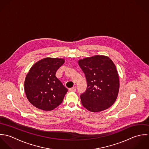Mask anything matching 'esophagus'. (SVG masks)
I'll use <instances>...</instances> for the list:
<instances>
[{
    "instance_id": "esophagus-1",
    "label": "esophagus",
    "mask_w": 149,
    "mask_h": 149,
    "mask_svg": "<svg viewBox=\"0 0 149 149\" xmlns=\"http://www.w3.org/2000/svg\"><path fill=\"white\" fill-rule=\"evenodd\" d=\"M76 90H77V87L75 86V87H73V88H70V89H69V90H70V91H75Z\"/></svg>"
}]
</instances>
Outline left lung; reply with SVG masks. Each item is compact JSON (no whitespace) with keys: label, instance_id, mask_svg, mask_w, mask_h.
I'll return each instance as SVG.
<instances>
[{"label":"left lung","instance_id":"1","mask_svg":"<svg viewBox=\"0 0 149 149\" xmlns=\"http://www.w3.org/2000/svg\"><path fill=\"white\" fill-rule=\"evenodd\" d=\"M87 81V89L81 95L82 105L88 111L98 112L108 109L119 93V74L109 57L95 55L78 60Z\"/></svg>","mask_w":149,"mask_h":149}]
</instances>
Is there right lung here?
Returning <instances> with one entry per match:
<instances>
[{"label":"right lung","mask_w":149,"mask_h":149,"mask_svg":"<svg viewBox=\"0 0 149 149\" xmlns=\"http://www.w3.org/2000/svg\"><path fill=\"white\" fill-rule=\"evenodd\" d=\"M64 61V59L46 58L30 68L25 78L24 89L28 100L34 107L49 111L61 104L68 90L55 74Z\"/></svg>","instance_id":"1"}]
</instances>
